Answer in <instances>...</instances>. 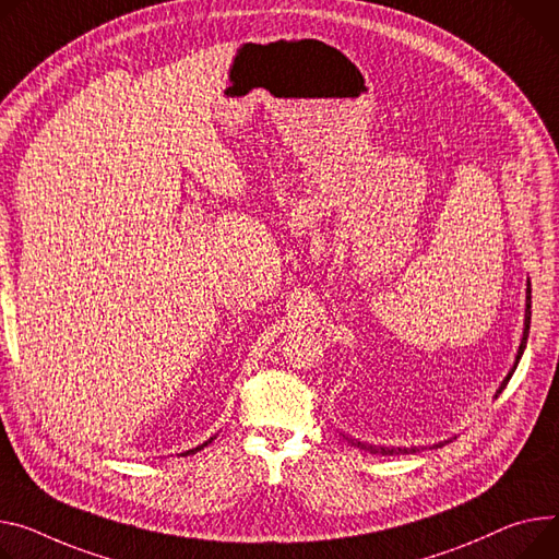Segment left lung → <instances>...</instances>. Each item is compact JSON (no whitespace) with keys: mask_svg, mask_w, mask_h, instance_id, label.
Wrapping results in <instances>:
<instances>
[{"mask_svg":"<svg viewBox=\"0 0 559 559\" xmlns=\"http://www.w3.org/2000/svg\"><path fill=\"white\" fill-rule=\"evenodd\" d=\"M528 331H531V280L526 282V313H524V333H522L520 349H518V356H514V362H512V367H510L508 376L503 378V382L499 384V390H497V394H495V396H499V394L503 392V388L508 384V380L512 378L514 369H518V365H520V360H522V356H524V349H526ZM340 437H342V439H347L349 443H354V445H356V448H360V450H367V452H371V454H382V456H392V454H414V452L420 448V445H412V448H384V445H371V443H362V441H358V439H352V437H347L345 432H340ZM445 443H450V439H448V441H439L435 448H441V445H445Z\"/></svg>","mask_w":559,"mask_h":559,"instance_id":"left-lung-1","label":"left lung"}]
</instances>
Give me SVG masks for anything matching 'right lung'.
<instances>
[{
  "instance_id": "obj_1",
  "label": "right lung",
  "mask_w": 559,
  "mask_h": 559,
  "mask_svg": "<svg viewBox=\"0 0 559 559\" xmlns=\"http://www.w3.org/2000/svg\"><path fill=\"white\" fill-rule=\"evenodd\" d=\"M214 439H217V437H210V439H207V441H203V443H201V445H197V448H192V450H186V452H181V454H179V456H190V454H197V452H199V450H203V448H205V445H210V443H212V441H214Z\"/></svg>"
}]
</instances>
